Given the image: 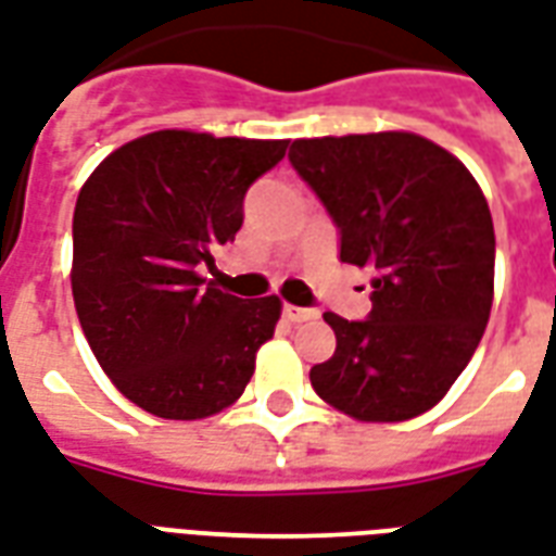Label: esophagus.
Segmentation results:
<instances>
[{
    "mask_svg": "<svg viewBox=\"0 0 556 556\" xmlns=\"http://www.w3.org/2000/svg\"><path fill=\"white\" fill-rule=\"evenodd\" d=\"M282 315L291 320V324H303V320H318L320 312L318 309H300V306H286Z\"/></svg>",
    "mask_w": 556,
    "mask_h": 556,
    "instance_id": "34e87169",
    "label": "esophagus"
}]
</instances>
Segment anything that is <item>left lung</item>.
<instances>
[{
    "label": "left lung",
    "mask_w": 556,
    "mask_h": 556,
    "mask_svg": "<svg viewBox=\"0 0 556 556\" xmlns=\"http://www.w3.org/2000/svg\"><path fill=\"white\" fill-rule=\"evenodd\" d=\"M291 167L339 226V258L371 270V312H327L336 353L312 389L356 421H406L435 406L486 330L495 229L456 155L413 131L303 138Z\"/></svg>",
    "instance_id": "1"
}]
</instances>
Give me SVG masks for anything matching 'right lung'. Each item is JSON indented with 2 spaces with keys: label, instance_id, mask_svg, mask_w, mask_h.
I'll return each mask as SVG.
<instances>
[{
  "label": "right lung",
  "instance_id": "1",
  "mask_svg": "<svg viewBox=\"0 0 556 556\" xmlns=\"http://www.w3.org/2000/svg\"><path fill=\"white\" fill-rule=\"evenodd\" d=\"M289 141L164 129L114 150L73 212V300L90 351L131 404L194 421L236 404L279 298L241 300L200 274L244 224V194Z\"/></svg>",
  "mask_w": 556,
  "mask_h": 556
}]
</instances>
